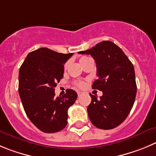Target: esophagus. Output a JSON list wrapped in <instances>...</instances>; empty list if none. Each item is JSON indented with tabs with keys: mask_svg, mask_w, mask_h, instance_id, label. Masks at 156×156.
I'll use <instances>...</instances> for the list:
<instances>
[{
	"mask_svg": "<svg viewBox=\"0 0 156 156\" xmlns=\"http://www.w3.org/2000/svg\"><path fill=\"white\" fill-rule=\"evenodd\" d=\"M82 94H83V92H81V91H78V97H80V96H81Z\"/></svg>",
	"mask_w": 156,
	"mask_h": 156,
	"instance_id": "obj_1",
	"label": "esophagus"
}]
</instances>
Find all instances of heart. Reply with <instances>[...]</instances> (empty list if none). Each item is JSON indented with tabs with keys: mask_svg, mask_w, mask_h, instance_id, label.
I'll return each mask as SVG.
<instances>
[{
	"mask_svg": "<svg viewBox=\"0 0 156 156\" xmlns=\"http://www.w3.org/2000/svg\"><path fill=\"white\" fill-rule=\"evenodd\" d=\"M85 58H87V57H83V58H81V60H80V62L83 61L84 59H85ZM68 63L65 64V68L68 67ZM76 85H77V86H78V87H80V88H81V87H83V85H84V82H83V81H78V82L76 83Z\"/></svg>",
	"mask_w": 156,
	"mask_h": 156,
	"instance_id": "1",
	"label": "heart"
}]
</instances>
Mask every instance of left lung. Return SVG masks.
<instances>
[{
  "instance_id": "8db88e82",
  "label": "left lung",
  "mask_w": 156,
  "mask_h": 156,
  "mask_svg": "<svg viewBox=\"0 0 156 156\" xmlns=\"http://www.w3.org/2000/svg\"><path fill=\"white\" fill-rule=\"evenodd\" d=\"M78 53L91 55L94 59L98 79L93 82L92 88L103 93L98 100L90 94V121L98 129H114L124 122L135 102L137 86L133 65L122 49L109 41Z\"/></svg>"
}]
</instances>
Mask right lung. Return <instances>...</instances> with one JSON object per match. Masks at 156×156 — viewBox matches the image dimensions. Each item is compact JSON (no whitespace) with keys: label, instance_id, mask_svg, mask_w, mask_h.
<instances>
[{"label":"right lung","instance_id":"obj_1","mask_svg":"<svg viewBox=\"0 0 156 156\" xmlns=\"http://www.w3.org/2000/svg\"><path fill=\"white\" fill-rule=\"evenodd\" d=\"M72 55L41 48L30 52L19 70L18 92L24 111L43 132L62 130L68 123V109L77 99L72 89L62 97L55 96L57 83L63 78L64 64Z\"/></svg>","mask_w":156,"mask_h":156}]
</instances>
